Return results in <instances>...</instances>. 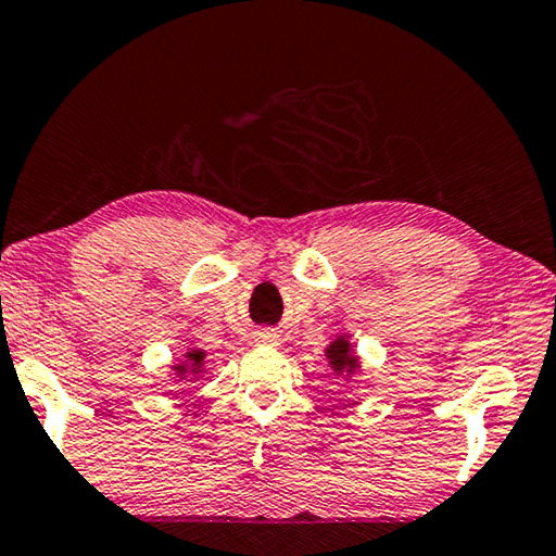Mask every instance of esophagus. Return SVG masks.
<instances>
[{
  "instance_id": "esophagus-1",
  "label": "esophagus",
  "mask_w": 556,
  "mask_h": 556,
  "mask_svg": "<svg viewBox=\"0 0 556 556\" xmlns=\"http://www.w3.org/2000/svg\"><path fill=\"white\" fill-rule=\"evenodd\" d=\"M257 341L260 343H269V346H271V343H279V337H277L275 331L264 329V331H257Z\"/></svg>"
}]
</instances>
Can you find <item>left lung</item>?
<instances>
[{
  "label": "left lung",
  "mask_w": 556,
  "mask_h": 556,
  "mask_svg": "<svg viewBox=\"0 0 556 556\" xmlns=\"http://www.w3.org/2000/svg\"><path fill=\"white\" fill-rule=\"evenodd\" d=\"M326 358L331 361V368L337 374H341V371L354 374V368H358V358L351 354V343L346 339L333 341L331 346L326 349Z\"/></svg>",
  "instance_id": "left-lung-1"
}]
</instances>
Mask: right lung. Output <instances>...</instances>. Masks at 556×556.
I'll return each mask as SVG.
<instances>
[{
  "instance_id": "1",
  "label": "right lung",
  "mask_w": 556,
  "mask_h": 556,
  "mask_svg": "<svg viewBox=\"0 0 556 556\" xmlns=\"http://www.w3.org/2000/svg\"><path fill=\"white\" fill-rule=\"evenodd\" d=\"M202 358H205V354H202V351H190L188 361H185V364L175 366V371H178V376H185V374H188V368H190L192 374H200L202 371Z\"/></svg>"
}]
</instances>
